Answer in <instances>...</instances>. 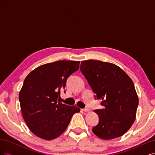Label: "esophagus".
Returning <instances> with one entry per match:
<instances>
[{"instance_id": "obj_1", "label": "esophagus", "mask_w": 155, "mask_h": 155, "mask_svg": "<svg viewBox=\"0 0 155 155\" xmlns=\"http://www.w3.org/2000/svg\"><path fill=\"white\" fill-rule=\"evenodd\" d=\"M84 112H88L89 111V109H88V108H84V109H82Z\"/></svg>"}]
</instances>
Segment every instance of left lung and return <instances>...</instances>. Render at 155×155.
Segmentation results:
<instances>
[{
	"label": "left lung",
	"mask_w": 155,
	"mask_h": 155,
	"mask_svg": "<svg viewBox=\"0 0 155 155\" xmlns=\"http://www.w3.org/2000/svg\"><path fill=\"white\" fill-rule=\"evenodd\" d=\"M80 70L96 94L95 100H101L104 107L94 110L99 122L92 132L104 140L122 136L133 125L138 106L132 79L119 67L100 61H83Z\"/></svg>",
	"instance_id": "obj_1"
}]
</instances>
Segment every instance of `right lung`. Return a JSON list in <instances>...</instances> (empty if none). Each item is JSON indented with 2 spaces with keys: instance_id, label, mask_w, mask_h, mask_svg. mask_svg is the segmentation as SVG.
Here are the masks:
<instances>
[{
  "instance_id": "obj_1",
  "label": "right lung",
  "mask_w": 155,
  "mask_h": 155,
  "mask_svg": "<svg viewBox=\"0 0 155 155\" xmlns=\"http://www.w3.org/2000/svg\"><path fill=\"white\" fill-rule=\"evenodd\" d=\"M79 67V61H58L36 68L25 78L18 100L25 121L38 137L47 140L58 137L80 110L58 102L67 79Z\"/></svg>"
}]
</instances>
